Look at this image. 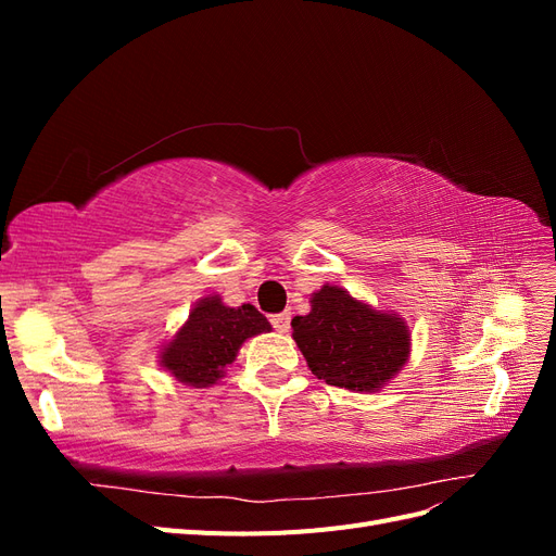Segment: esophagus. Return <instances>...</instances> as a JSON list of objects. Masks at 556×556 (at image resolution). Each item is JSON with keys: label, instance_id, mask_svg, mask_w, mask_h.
Segmentation results:
<instances>
[{"label": "esophagus", "instance_id": "obj_1", "mask_svg": "<svg viewBox=\"0 0 556 556\" xmlns=\"http://www.w3.org/2000/svg\"><path fill=\"white\" fill-rule=\"evenodd\" d=\"M290 323H292V313H278V315H271V325L276 331L285 333L290 331Z\"/></svg>", "mask_w": 556, "mask_h": 556}]
</instances>
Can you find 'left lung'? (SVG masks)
Wrapping results in <instances>:
<instances>
[{"mask_svg": "<svg viewBox=\"0 0 556 556\" xmlns=\"http://www.w3.org/2000/svg\"><path fill=\"white\" fill-rule=\"evenodd\" d=\"M294 341L311 371L333 387L376 392L406 364L410 333L394 313H380L325 285L311 299V313L292 319Z\"/></svg>", "mask_w": 556, "mask_h": 556, "instance_id": "left-lung-1", "label": "left lung"}]
</instances>
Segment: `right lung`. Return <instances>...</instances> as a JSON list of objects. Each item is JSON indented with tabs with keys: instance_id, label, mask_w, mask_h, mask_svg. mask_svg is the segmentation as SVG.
Wrapping results in <instances>:
<instances>
[{
	"instance_id": "add662e5",
	"label": "right lung",
	"mask_w": 556,
	"mask_h": 556,
	"mask_svg": "<svg viewBox=\"0 0 556 556\" xmlns=\"http://www.w3.org/2000/svg\"><path fill=\"white\" fill-rule=\"evenodd\" d=\"M262 331H271V325L255 306L229 308L220 296H206L164 348L162 366L185 384L208 387L223 378L225 366L237 357L241 343Z\"/></svg>"
}]
</instances>
